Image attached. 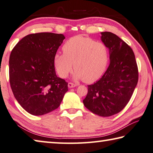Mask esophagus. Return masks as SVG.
Wrapping results in <instances>:
<instances>
[{
    "label": "esophagus",
    "mask_w": 153,
    "mask_h": 153,
    "mask_svg": "<svg viewBox=\"0 0 153 153\" xmlns=\"http://www.w3.org/2000/svg\"><path fill=\"white\" fill-rule=\"evenodd\" d=\"M76 86V85L72 83V82H68V87L69 88H73Z\"/></svg>",
    "instance_id": "34e87169"
}]
</instances>
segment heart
<instances>
[{"label": "heart", "instance_id": "heart-1", "mask_svg": "<svg viewBox=\"0 0 153 153\" xmlns=\"http://www.w3.org/2000/svg\"><path fill=\"white\" fill-rule=\"evenodd\" d=\"M62 50L64 53H56L53 58L54 66L61 78L68 76L74 64V79H83L90 83L100 79L108 66V47L90 37H72L64 44Z\"/></svg>", "mask_w": 153, "mask_h": 153}]
</instances>
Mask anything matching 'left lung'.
Instances as JSON below:
<instances>
[{
	"label": "left lung",
	"instance_id": "1",
	"mask_svg": "<svg viewBox=\"0 0 153 153\" xmlns=\"http://www.w3.org/2000/svg\"><path fill=\"white\" fill-rule=\"evenodd\" d=\"M101 41L109 49L110 64L102 77L88 85L83 104L102 117L116 114L129 102L138 83V71L133 50L111 32H101Z\"/></svg>",
	"mask_w": 153,
	"mask_h": 153
}]
</instances>
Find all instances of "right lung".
Instances as JSON below:
<instances>
[{"mask_svg": "<svg viewBox=\"0 0 153 153\" xmlns=\"http://www.w3.org/2000/svg\"><path fill=\"white\" fill-rule=\"evenodd\" d=\"M63 34L37 33L24 37L9 58V81L15 97L29 114L42 116L60 106L68 82L56 76L53 58Z\"/></svg>", "mask_w": 153, "mask_h": 153, "instance_id": "1", "label": "right lung"}]
</instances>
